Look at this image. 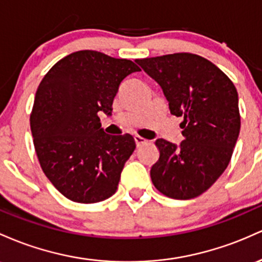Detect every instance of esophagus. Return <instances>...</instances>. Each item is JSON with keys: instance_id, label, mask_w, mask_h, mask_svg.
<instances>
[{"instance_id": "obj_1", "label": "esophagus", "mask_w": 262, "mask_h": 262, "mask_svg": "<svg viewBox=\"0 0 262 262\" xmlns=\"http://www.w3.org/2000/svg\"><path fill=\"white\" fill-rule=\"evenodd\" d=\"M135 142H136V146L137 147H140V146L145 145V143L147 142V140L143 139V137L139 136V135H136V136H135Z\"/></svg>"}]
</instances>
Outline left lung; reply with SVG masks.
<instances>
[{
    "label": "left lung",
    "instance_id": "obj_1",
    "mask_svg": "<svg viewBox=\"0 0 262 262\" xmlns=\"http://www.w3.org/2000/svg\"><path fill=\"white\" fill-rule=\"evenodd\" d=\"M157 81L172 115L182 116L184 140L158 139L151 168L155 187L173 199L195 198L215 183L233 155L240 132L239 98L233 81L205 58L190 53L136 59Z\"/></svg>",
    "mask_w": 262,
    "mask_h": 262
}]
</instances>
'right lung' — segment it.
Returning <instances> with one entry per match:
<instances>
[{
	"label": "right lung",
	"instance_id": "obj_1",
	"mask_svg": "<svg viewBox=\"0 0 262 262\" xmlns=\"http://www.w3.org/2000/svg\"><path fill=\"white\" fill-rule=\"evenodd\" d=\"M140 70L131 60L79 51L40 81L31 114L34 148L44 174L66 198L90 204L116 192L136 143L128 134H105L99 114L111 116L121 81Z\"/></svg>",
	"mask_w": 262,
	"mask_h": 262
}]
</instances>
